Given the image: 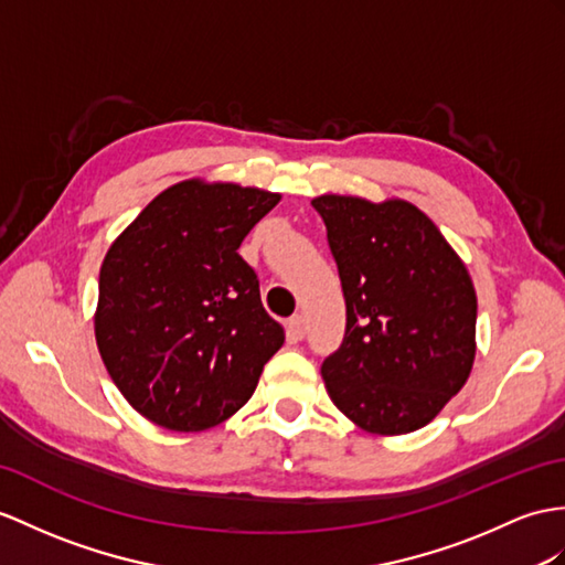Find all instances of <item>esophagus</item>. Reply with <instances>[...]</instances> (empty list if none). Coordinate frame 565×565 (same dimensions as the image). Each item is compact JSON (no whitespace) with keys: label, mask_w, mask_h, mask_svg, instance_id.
<instances>
[{"label":"esophagus","mask_w":565,"mask_h":565,"mask_svg":"<svg viewBox=\"0 0 565 565\" xmlns=\"http://www.w3.org/2000/svg\"><path fill=\"white\" fill-rule=\"evenodd\" d=\"M307 335V319L301 313H295L290 321H287V338L301 340Z\"/></svg>","instance_id":"obj_1"}]
</instances>
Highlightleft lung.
Wrapping results in <instances>:
<instances>
[{
	"mask_svg": "<svg viewBox=\"0 0 565 565\" xmlns=\"http://www.w3.org/2000/svg\"><path fill=\"white\" fill-rule=\"evenodd\" d=\"M323 217L348 323L321 364L330 401L364 431L429 424L475 362L477 295L460 256L417 205L326 194Z\"/></svg>",
	"mask_w": 565,
	"mask_h": 565,
	"instance_id": "1",
	"label": "left lung"
}]
</instances>
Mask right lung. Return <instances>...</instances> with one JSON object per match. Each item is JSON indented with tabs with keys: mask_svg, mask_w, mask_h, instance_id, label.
Masks as SVG:
<instances>
[{
	"mask_svg": "<svg viewBox=\"0 0 565 565\" xmlns=\"http://www.w3.org/2000/svg\"><path fill=\"white\" fill-rule=\"evenodd\" d=\"M280 194L186 179L109 246L95 340L129 405L172 431H203L249 401L285 333L237 254Z\"/></svg>",
	"mask_w": 565,
	"mask_h": 565,
	"instance_id": "1",
	"label": "right lung"
}]
</instances>
